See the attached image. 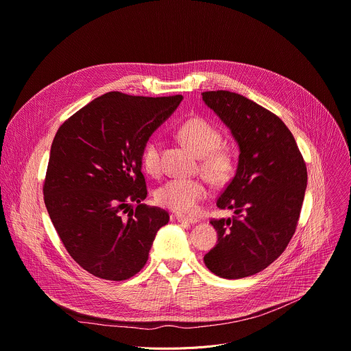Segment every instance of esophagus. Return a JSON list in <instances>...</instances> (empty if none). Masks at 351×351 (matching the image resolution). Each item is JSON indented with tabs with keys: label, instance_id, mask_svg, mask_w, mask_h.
I'll list each match as a JSON object with an SVG mask.
<instances>
[{
	"label": "esophagus",
	"instance_id": "obj_1",
	"mask_svg": "<svg viewBox=\"0 0 351 351\" xmlns=\"http://www.w3.org/2000/svg\"><path fill=\"white\" fill-rule=\"evenodd\" d=\"M178 222H182V224H196L197 218H189V217H183V215H176Z\"/></svg>",
	"mask_w": 351,
	"mask_h": 351
}]
</instances>
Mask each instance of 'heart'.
<instances>
[{
    "instance_id": "1",
    "label": "heart",
    "mask_w": 351,
    "mask_h": 351,
    "mask_svg": "<svg viewBox=\"0 0 351 351\" xmlns=\"http://www.w3.org/2000/svg\"><path fill=\"white\" fill-rule=\"evenodd\" d=\"M179 137L200 156L202 172L215 184L226 183L235 172L237 158L231 148L219 145L221 133L210 121L192 117L178 129ZM161 140L149 138L141 149V164L151 175L161 172ZM208 195L203 179L175 178L156 190L155 200L159 206L179 214H193L200 202Z\"/></svg>"
}]
</instances>
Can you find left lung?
I'll use <instances>...</instances> for the list:
<instances>
[{"instance_id":"obj_1","label":"left lung","mask_w":351,"mask_h":351,"mask_svg":"<svg viewBox=\"0 0 351 351\" xmlns=\"http://www.w3.org/2000/svg\"><path fill=\"white\" fill-rule=\"evenodd\" d=\"M202 95L239 145L237 173L217 199L218 208L234 210L235 215L211 219L218 241L204 263L222 278L253 276L280 256L295 232L306 165L278 116L235 92Z\"/></svg>"}]
</instances>
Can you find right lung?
<instances>
[{"label": "right lung", "instance_id": "add662e5", "mask_svg": "<svg viewBox=\"0 0 351 351\" xmlns=\"http://www.w3.org/2000/svg\"><path fill=\"white\" fill-rule=\"evenodd\" d=\"M182 99L108 92L57 130L45 204L62 245L88 273L123 281L145 266L169 214L141 203L148 195L141 149Z\"/></svg>", "mask_w": 351, "mask_h": 351}]
</instances>
